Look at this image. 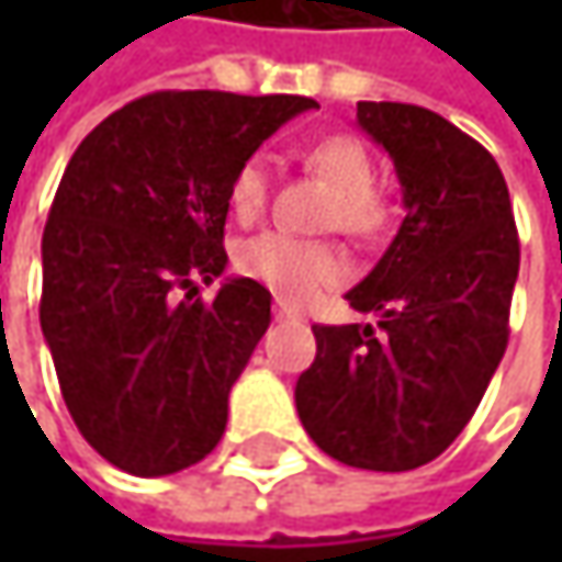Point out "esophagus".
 I'll use <instances>...</instances> for the list:
<instances>
[{
    "mask_svg": "<svg viewBox=\"0 0 562 562\" xmlns=\"http://www.w3.org/2000/svg\"><path fill=\"white\" fill-rule=\"evenodd\" d=\"M273 315H277V318H299V308H295V305H289L285 299H277Z\"/></svg>",
    "mask_w": 562,
    "mask_h": 562,
    "instance_id": "34e87169",
    "label": "esophagus"
}]
</instances>
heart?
Instances as JSON below:
<instances>
[{
  "label": "heart",
  "instance_id": "obj_1",
  "mask_svg": "<svg viewBox=\"0 0 562 562\" xmlns=\"http://www.w3.org/2000/svg\"><path fill=\"white\" fill-rule=\"evenodd\" d=\"M302 162L335 188V201L325 214L328 227H341L351 237H378L387 227V204L374 191L378 169L358 136H325L302 153ZM270 188L273 175L263 156H250L247 162H240L227 184V204L234 217L244 224L257 221L267 211ZM237 270L250 280L263 282L285 302H308L322 289L348 277V260L331 244L270 231L237 250Z\"/></svg>",
  "mask_w": 562,
  "mask_h": 562
}]
</instances>
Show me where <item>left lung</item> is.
<instances>
[{
  "mask_svg": "<svg viewBox=\"0 0 562 562\" xmlns=\"http://www.w3.org/2000/svg\"><path fill=\"white\" fill-rule=\"evenodd\" d=\"M393 159L406 217L381 263L348 292L371 325H312L315 361L295 384L312 442L371 472L442 456L472 419L507 348L520 244L492 153L413 103H358Z\"/></svg>",
  "mask_w": 562,
  "mask_h": 562,
  "instance_id": "left-lung-1",
  "label": "left lung"
}]
</instances>
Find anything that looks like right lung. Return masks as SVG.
Segmentation results:
<instances>
[{
    "instance_id": "obj_1",
    "label": "right lung",
    "mask_w": 562,
    "mask_h": 562,
    "mask_svg": "<svg viewBox=\"0 0 562 562\" xmlns=\"http://www.w3.org/2000/svg\"><path fill=\"white\" fill-rule=\"evenodd\" d=\"M308 97L159 90L70 156L42 237V331L80 436L156 479L224 436L227 396L270 328V289L224 273L227 184ZM186 295L181 296L180 292Z\"/></svg>"
}]
</instances>
